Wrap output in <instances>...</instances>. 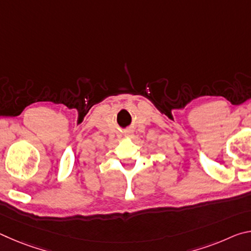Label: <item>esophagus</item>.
Masks as SVG:
<instances>
[{
  "label": "esophagus",
  "instance_id": "esophagus-1",
  "mask_svg": "<svg viewBox=\"0 0 251 251\" xmlns=\"http://www.w3.org/2000/svg\"><path fill=\"white\" fill-rule=\"evenodd\" d=\"M125 136H126V137H131V136H133V130L127 131V133L125 134Z\"/></svg>",
  "mask_w": 251,
  "mask_h": 251
}]
</instances>
